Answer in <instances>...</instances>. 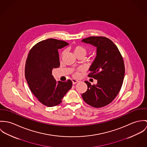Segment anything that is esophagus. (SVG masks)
Segmentation results:
<instances>
[{
  "label": "esophagus",
  "mask_w": 147,
  "mask_h": 147,
  "mask_svg": "<svg viewBox=\"0 0 147 147\" xmlns=\"http://www.w3.org/2000/svg\"><path fill=\"white\" fill-rule=\"evenodd\" d=\"M78 82H79V81L78 80H74V79H73L72 80V83H73V84H76V83H77Z\"/></svg>",
  "instance_id": "obj_1"
}]
</instances>
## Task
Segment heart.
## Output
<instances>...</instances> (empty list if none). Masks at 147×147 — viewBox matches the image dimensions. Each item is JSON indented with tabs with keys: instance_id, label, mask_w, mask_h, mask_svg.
<instances>
[{
	"instance_id": "b5f03b06",
	"label": "heart",
	"mask_w": 147,
	"mask_h": 147,
	"mask_svg": "<svg viewBox=\"0 0 147 147\" xmlns=\"http://www.w3.org/2000/svg\"><path fill=\"white\" fill-rule=\"evenodd\" d=\"M73 49L74 53L76 56H78L80 55H83L84 56L87 53V50L86 49V48H84V47H83L82 46H80V45L74 46ZM80 75V74L78 72H76L74 73V76L76 77H79Z\"/></svg>"
}]
</instances>
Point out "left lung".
Instances as JSON below:
<instances>
[{
	"label": "left lung",
	"mask_w": 147,
	"mask_h": 147,
	"mask_svg": "<svg viewBox=\"0 0 147 147\" xmlns=\"http://www.w3.org/2000/svg\"><path fill=\"white\" fill-rule=\"evenodd\" d=\"M82 42L96 47V56L89 69L88 77L98 80L94 85L85 81L88 88L82 96L93 107H103L114 100L121 88L125 77L123 60L117 47L106 37L90 36Z\"/></svg>",
	"instance_id": "obj_1"
}]
</instances>
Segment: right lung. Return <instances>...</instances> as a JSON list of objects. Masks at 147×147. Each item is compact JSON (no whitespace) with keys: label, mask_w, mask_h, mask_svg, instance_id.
<instances>
[{"label":"right lung","mask_w":147,"mask_h":147,"mask_svg":"<svg viewBox=\"0 0 147 147\" xmlns=\"http://www.w3.org/2000/svg\"><path fill=\"white\" fill-rule=\"evenodd\" d=\"M68 45L64 41L49 38L36 43L28 54L25 78L35 96L47 107L60 104L72 87L71 80L56 82L52 74V69L60 66L58 49Z\"/></svg>","instance_id":"obj_1"}]
</instances>
